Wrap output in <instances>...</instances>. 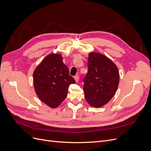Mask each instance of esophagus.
<instances>
[{"instance_id":"esophagus-1","label":"esophagus","mask_w":151,"mask_h":151,"mask_svg":"<svg viewBox=\"0 0 151 151\" xmlns=\"http://www.w3.org/2000/svg\"><path fill=\"white\" fill-rule=\"evenodd\" d=\"M74 79H75L76 82H78L79 80V76H76L74 77Z\"/></svg>"}]
</instances>
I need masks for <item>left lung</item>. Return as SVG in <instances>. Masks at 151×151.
Masks as SVG:
<instances>
[{
    "instance_id": "obj_1",
    "label": "left lung",
    "mask_w": 151,
    "mask_h": 151,
    "mask_svg": "<svg viewBox=\"0 0 151 151\" xmlns=\"http://www.w3.org/2000/svg\"><path fill=\"white\" fill-rule=\"evenodd\" d=\"M88 72L84 78V96L91 106L101 107L115 95L119 84V70L115 63L97 52L89 53Z\"/></svg>"
}]
</instances>
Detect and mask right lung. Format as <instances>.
<instances>
[{
	"mask_svg": "<svg viewBox=\"0 0 151 151\" xmlns=\"http://www.w3.org/2000/svg\"><path fill=\"white\" fill-rule=\"evenodd\" d=\"M75 83L59 53L48 55L33 72L36 94L41 101L52 108L58 107L64 101L68 87Z\"/></svg>",
	"mask_w": 151,
	"mask_h": 151,
	"instance_id": "1",
	"label": "right lung"
}]
</instances>
